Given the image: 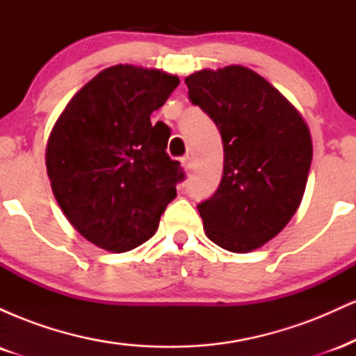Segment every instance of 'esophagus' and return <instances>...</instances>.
<instances>
[{
    "label": "esophagus",
    "instance_id": "esophagus-1",
    "mask_svg": "<svg viewBox=\"0 0 356 356\" xmlns=\"http://www.w3.org/2000/svg\"><path fill=\"white\" fill-rule=\"evenodd\" d=\"M181 164H182V167H184V169H186V170H191V169H192V162H191L189 155H186V157L181 159Z\"/></svg>",
    "mask_w": 356,
    "mask_h": 356
}]
</instances>
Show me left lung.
<instances>
[{"label":"left lung","mask_w":356,"mask_h":356,"mask_svg":"<svg viewBox=\"0 0 356 356\" xmlns=\"http://www.w3.org/2000/svg\"><path fill=\"white\" fill-rule=\"evenodd\" d=\"M186 85L224 147L218 191L197 206L206 236L231 252L254 251L300 207L313 159L308 125L268 80L241 65L195 72Z\"/></svg>","instance_id":"1"}]
</instances>
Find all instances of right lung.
<instances>
[{"label": "right lung", "instance_id": "obj_1", "mask_svg": "<svg viewBox=\"0 0 356 356\" xmlns=\"http://www.w3.org/2000/svg\"><path fill=\"white\" fill-rule=\"evenodd\" d=\"M179 85L155 68L115 65L73 95L53 125L47 172L53 194L85 239L112 252L155 234L184 170L165 152L170 130L150 122Z\"/></svg>", "mask_w": 356, "mask_h": 356}]
</instances>
